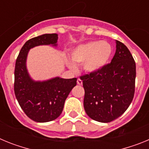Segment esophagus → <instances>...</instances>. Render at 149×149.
Masks as SVG:
<instances>
[{
	"label": "esophagus",
	"instance_id": "1",
	"mask_svg": "<svg viewBox=\"0 0 149 149\" xmlns=\"http://www.w3.org/2000/svg\"><path fill=\"white\" fill-rule=\"evenodd\" d=\"M77 84H78V85H82V84H83V81H81V80L80 78L77 79Z\"/></svg>",
	"mask_w": 149,
	"mask_h": 149
}]
</instances>
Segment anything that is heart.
<instances>
[{"instance_id":"obj_1","label":"heart","mask_w":149,"mask_h":149,"mask_svg":"<svg viewBox=\"0 0 149 149\" xmlns=\"http://www.w3.org/2000/svg\"><path fill=\"white\" fill-rule=\"evenodd\" d=\"M113 54L112 45L105 41H92L77 45L71 53V60H66L71 69H76L75 65L83 64L84 70L95 74L102 70L110 61Z\"/></svg>"}]
</instances>
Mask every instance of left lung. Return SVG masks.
Here are the masks:
<instances>
[{
	"mask_svg": "<svg viewBox=\"0 0 149 149\" xmlns=\"http://www.w3.org/2000/svg\"><path fill=\"white\" fill-rule=\"evenodd\" d=\"M111 63L97 73L81 76L85 90L84 110L99 122H110L126 111L135 91L136 64L128 48L116 40Z\"/></svg>",
	"mask_w": 149,
	"mask_h": 149,
	"instance_id": "8db88e82",
	"label": "left lung"
}]
</instances>
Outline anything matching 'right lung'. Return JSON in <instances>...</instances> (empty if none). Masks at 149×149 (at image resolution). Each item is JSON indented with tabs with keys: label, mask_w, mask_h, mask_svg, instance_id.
<instances>
[{
	"label": "right lung",
	"mask_w": 149,
	"mask_h": 149,
	"mask_svg": "<svg viewBox=\"0 0 149 149\" xmlns=\"http://www.w3.org/2000/svg\"><path fill=\"white\" fill-rule=\"evenodd\" d=\"M58 34L45 33L29 39L24 45L17 57L15 67L14 91L18 104L26 115L37 122H48L58 118L64 103L77 78L52 77L35 81L27 68L29 51L39 45L57 47Z\"/></svg>",
	"instance_id": "1"
}]
</instances>
